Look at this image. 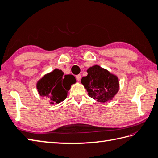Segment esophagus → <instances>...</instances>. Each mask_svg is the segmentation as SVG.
Wrapping results in <instances>:
<instances>
[{"mask_svg": "<svg viewBox=\"0 0 158 158\" xmlns=\"http://www.w3.org/2000/svg\"><path fill=\"white\" fill-rule=\"evenodd\" d=\"M76 80H77L78 81H80V79H81V75H80V74L76 75Z\"/></svg>", "mask_w": 158, "mask_h": 158, "instance_id": "1", "label": "esophagus"}]
</instances>
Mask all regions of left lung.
Wrapping results in <instances>:
<instances>
[{
    "instance_id": "8db88e82",
    "label": "left lung",
    "mask_w": 158,
    "mask_h": 158,
    "mask_svg": "<svg viewBox=\"0 0 158 158\" xmlns=\"http://www.w3.org/2000/svg\"><path fill=\"white\" fill-rule=\"evenodd\" d=\"M87 72L88 75L84 76L81 82L89 96L101 103L112 99L119 88L117 76L98 65L89 68Z\"/></svg>"
}]
</instances>
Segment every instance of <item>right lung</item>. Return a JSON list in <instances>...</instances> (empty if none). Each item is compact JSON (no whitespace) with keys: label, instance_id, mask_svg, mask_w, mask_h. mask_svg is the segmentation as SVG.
Segmentation results:
<instances>
[{"label":"right lung","instance_id":"obj_1","mask_svg":"<svg viewBox=\"0 0 158 158\" xmlns=\"http://www.w3.org/2000/svg\"><path fill=\"white\" fill-rule=\"evenodd\" d=\"M63 74L62 70L55 69L37 82V88L40 95L48 98L51 104L59 103L64 100L71 85L76 82L73 75L63 76Z\"/></svg>","mask_w":158,"mask_h":158}]
</instances>
